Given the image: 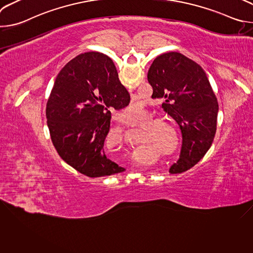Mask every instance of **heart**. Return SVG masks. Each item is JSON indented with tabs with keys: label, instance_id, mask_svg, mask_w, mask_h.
<instances>
[{
	"label": "heart",
	"instance_id": "heart-1",
	"mask_svg": "<svg viewBox=\"0 0 253 253\" xmlns=\"http://www.w3.org/2000/svg\"><path fill=\"white\" fill-rule=\"evenodd\" d=\"M133 109H126V117L124 122L128 123L132 119ZM143 133L144 142H148L146 146L142 147L136 151L133 155L137 161L146 159L147 155L152 152L159 150L163 155H169L173 153L179 145V135L177 130L167 122L154 121L141 129ZM112 137L115 139L119 146H122L124 141V134L120 130L112 131Z\"/></svg>",
	"mask_w": 253,
	"mask_h": 253
}]
</instances>
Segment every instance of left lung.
Segmentation results:
<instances>
[{"label": "left lung", "mask_w": 253, "mask_h": 253, "mask_svg": "<svg viewBox=\"0 0 253 253\" xmlns=\"http://www.w3.org/2000/svg\"><path fill=\"white\" fill-rule=\"evenodd\" d=\"M152 98L163 99L164 111L182 134L179 159L169 172H184L206 154L213 142L218 103L203 69L184 55L170 52L158 56L148 71Z\"/></svg>", "instance_id": "1"}]
</instances>
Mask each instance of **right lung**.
<instances>
[{
    "label": "right lung",
    "mask_w": 253,
    "mask_h": 253,
    "mask_svg": "<svg viewBox=\"0 0 253 253\" xmlns=\"http://www.w3.org/2000/svg\"><path fill=\"white\" fill-rule=\"evenodd\" d=\"M113 61L88 52L71 60L58 74L46 116L58 154L88 177L109 176L125 169L107 158L103 146L110 129V110L128 106Z\"/></svg>",
    "instance_id": "1"
}]
</instances>
